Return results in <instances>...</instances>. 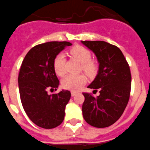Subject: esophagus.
Segmentation results:
<instances>
[{
  "mask_svg": "<svg viewBox=\"0 0 150 150\" xmlns=\"http://www.w3.org/2000/svg\"><path fill=\"white\" fill-rule=\"evenodd\" d=\"M76 93H77L76 91H71V96H72V97H74V96L76 95Z\"/></svg>",
  "mask_w": 150,
  "mask_h": 150,
  "instance_id": "esophagus-1",
  "label": "esophagus"
}]
</instances>
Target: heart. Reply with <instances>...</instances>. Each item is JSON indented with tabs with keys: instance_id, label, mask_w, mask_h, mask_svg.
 Here are the masks:
<instances>
[{
	"instance_id": "b5f03b06",
	"label": "heart",
	"mask_w": 150,
	"mask_h": 150,
	"mask_svg": "<svg viewBox=\"0 0 150 150\" xmlns=\"http://www.w3.org/2000/svg\"><path fill=\"white\" fill-rule=\"evenodd\" d=\"M70 53L74 57L82 63V68L86 74L92 76L97 71V64L91 60V54L87 48L77 45L71 49ZM64 56L63 53H59L55 57L53 60V69L56 74L59 76H64L65 74L64 69ZM86 82V78L84 75H67L62 81V86L64 89L76 91L79 89Z\"/></svg>"
}]
</instances>
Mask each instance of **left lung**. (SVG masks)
<instances>
[{
    "label": "left lung",
    "instance_id": "obj_1",
    "mask_svg": "<svg viewBox=\"0 0 150 150\" xmlns=\"http://www.w3.org/2000/svg\"><path fill=\"white\" fill-rule=\"evenodd\" d=\"M95 53L100 63L94 80L88 86L100 95L94 97L83 92L82 115L89 125L105 128L121 117L128 104L131 91L130 68L120 48L103 41H82Z\"/></svg>",
    "mask_w": 150,
    "mask_h": 150
}]
</instances>
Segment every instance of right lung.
I'll list each match as a JSON object with an SVG mask.
<instances>
[{
  "label": "right lung",
  "mask_w": 150,
  "mask_h": 150,
  "mask_svg": "<svg viewBox=\"0 0 150 150\" xmlns=\"http://www.w3.org/2000/svg\"><path fill=\"white\" fill-rule=\"evenodd\" d=\"M68 42H50L35 45L29 50L21 66L18 88L21 101L31 121L44 129L59 126L71 98L69 91L49 95L48 89L56 90L59 81L53 69V60Z\"/></svg>",
  "instance_id": "1"
}]
</instances>
